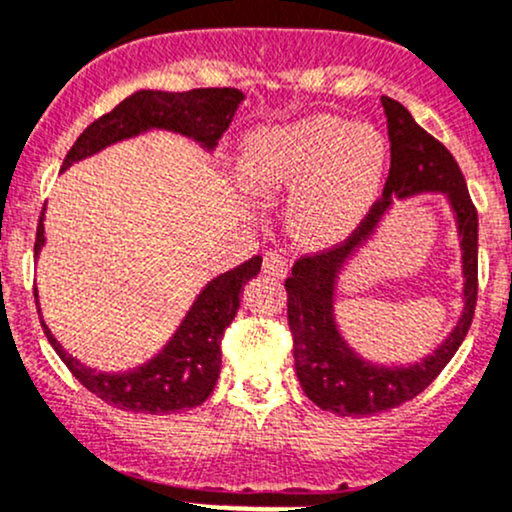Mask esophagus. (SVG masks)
<instances>
[{
	"instance_id": "obj_1",
	"label": "esophagus",
	"mask_w": 512,
	"mask_h": 512,
	"mask_svg": "<svg viewBox=\"0 0 512 512\" xmlns=\"http://www.w3.org/2000/svg\"><path fill=\"white\" fill-rule=\"evenodd\" d=\"M262 270H265L267 274H272V277H284V274L289 272L287 257H284L282 252L270 250L265 255V262H262Z\"/></svg>"
}]
</instances>
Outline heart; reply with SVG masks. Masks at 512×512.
<instances>
[{"instance_id":"1","label":"heart","mask_w":512,"mask_h":512,"mask_svg":"<svg viewBox=\"0 0 512 512\" xmlns=\"http://www.w3.org/2000/svg\"><path fill=\"white\" fill-rule=\"evenodd\" d=\"M385 171L380 132L333 115L257 129L238 159V181L250 196L294 193L289 223L297 238L316 245L341 240L368 215Z\"/></svg>"}]
</instances>
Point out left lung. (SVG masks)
Listing matches in <instances>:
<instances>
[{
  "label": "left lung",
  "mask_w": 512,
  "mask_h": 512,
  "mask_svg": "<svg viewBox=\"0 0 512 512\" xmlns=\"http://www.w3.org/2000/svg\"><path fill=\"white\" fill-rule=\"evenodd\" d=\"M390 134V176L383 198L368 218L341 245L301 257L292 267L287 287V319L294 338V368L306 397L321 410L341 417L378 414L417 397L446 368L464 343L473 321L478 294V213L459 164L449 149L414 122L405 105L383 95ZM417 192H444L455 211L462 240L465 309L452 333L422 361L412 366H383L360 359L337 331L335 284L345 262L382 222L397 197Z\"/></svg>",
  "instance_id": "1"
}]
</instances>
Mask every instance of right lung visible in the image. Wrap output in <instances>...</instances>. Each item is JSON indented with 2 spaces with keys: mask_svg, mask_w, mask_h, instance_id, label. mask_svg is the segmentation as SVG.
Here are the masks:
<instances>
[{
  "mask_svg": "<svg viewBox=\"0 0 512 512\" xmlns=\"http://www.w3.org/2000/svg\"><path fill=\"white\" fill-rule=\"evenodd\" d=\"M242 100H245V95L235 88H196L188 90V93L137 90L122 100L115 110L83 129V134L75 139L71 152L63 159L61 171H66L75 161L93 157L110 144L137 137L149 129H169V132L184 134V137L201 144L203 149L213 152L218 147V139L233 122L235 110ZM43 242L46 238H43L41 213L39 228H36L34 257H39ZM260 267L262 257L255 255L235 270L211 279L193 301L169 343L149 363L127 370V373H100V370L88 368L71 353L63 351L61 343L53 338L51 328L41 321L43 333H46L48 343L58 353V358L80 380V385L88 387L107 405L144 414L191 410V407L203 405L218 383L220 341H223L225 328L238 314L242 287L260 274ZM34 297L36 306H39L36 289Z\"/></svg>",
  "mask_w": 512,
  "mask_h": 512,
  "instance_id": "right-lung-1",
  "label": "right lung"
}]
</instances>
